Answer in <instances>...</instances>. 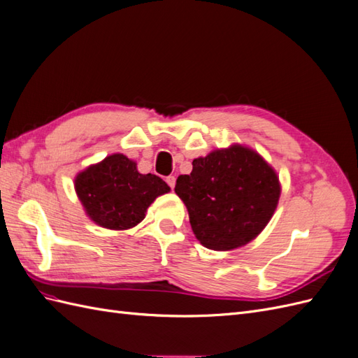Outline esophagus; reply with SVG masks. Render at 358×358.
Wrapping results in <instances>:
<instances>
[{"label": "esophagus", "mask_w": 358, "mask_h": 358, "mask_svg": "<svg viewBox=\"0 0 358 358\" xmlns=\"http://www.w3.org/2000/svg\"><path fill=\"white\" fill-rule=\"evenodd\" d=\"M167 183H169V187L173 189V188H175V185H176V178L175 176H169L167 179Z\"/></svg>", "instance_id": "34e87169"}]
</instances>
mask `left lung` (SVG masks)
<instances>
[{"mask_svg":"<svg viewBox=\"0 0 358 358\" xmlns=\"http://www.w3.org/2000/svg\"><path fill=\"white\" fill-rule=\"evenodd\" d=\"M175 192L185 203L197 241L213 251L245 246L262 233L276 210L280 182L257 150L234 143L192 161Z\"/></svg>","mask_w":358,"mask_h":358,"instance_id":"left-lung-1","label":"left lung"}]
</instances>
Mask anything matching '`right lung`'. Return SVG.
I'll use <instances>...</instances> for the list:
<instances>
[{
	"label": "right lung",
	"instance_id": "1",
	"mask_svg": "<svg viewBox=\"0 0 358 358\" xmlns=\"http://www.w3.org/2000/svg\"><path fill=\"white\" fill-rule=\"evenodd\" d=\"M74 189L91 221L119 231L142 222L149 206L170 187L157 175L138 173L136 161L124 154H112L79 171Z\"/></svg>",
	"mask_w": 358,
	"mask_h": 358
}]
</instances>
